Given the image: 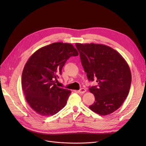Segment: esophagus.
<instances>
[{
  "mask_svg": "<svg viewBox=\"0 0 146 146\" xmlns=\"http://www.w3.org/2000/svg\"><path fill=\"white\" fill-rule=\"evenodd\" d=\"M86 92V89L85 88H81L80 90H78V92L80 94H84Z\"/></svg>",
  "mask_w": 146,
  "mask_h": 146,
  "instance_id": "obj_1",
  "label": "esophagus"
}]
</instances>
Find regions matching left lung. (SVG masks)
<instances>
[{"label": "left lung", "mask_w": 146, "mask_h": 146, "mask_svg": "<svg viewBox=\"0 0 146 146\" xmlns=\"http://www.w3.org/2000/svg\"><path fill=\"white\" fill-rule=\"evenodd\" d=\"M76 47L88 80H96L98 83L89 89L95 98L89 108L101 115L115 111L125 100L131 83V73L126 61L105 45L76 43Z\"/></svg>", "instance_id": "1"}]
</instances>
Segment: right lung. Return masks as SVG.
Returning <instances> with one entry per match:
<instances>
[{
    "instance_id": "obj_1",
    "label": "right lung",
    "mask_w": 146,
    "mask_h": 146,
    "mask_svg": "<svg viewBox=\"0 0 146 146\" xmlns=\"http://www.w3.org/2000/svg\"><path fill=\"white\" fill-rule=\"evenodd\" d=\"M79 53L71 44L54 42L36 51L22 74V88L31 108L41 116L53 115L66 105L70 90L56 83L67 60Z\"/></svg>"
}]
</instances>
